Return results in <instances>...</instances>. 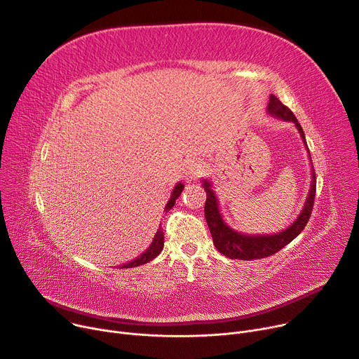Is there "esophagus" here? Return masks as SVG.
Here are the masks:
<instances>
[{
  "mask_svg": "<svg viewBox=\"0 0 359 359\" xmlns=\"http://www.w3.org/2000/svg\"><path fill=\"white\" fill-rule=\"evenodd\" d=\"M184 168H186V179L190 182L198 179L204 173V165L197 159L187 161Z\"/></svg>",
  "mask_w": 359,
  "mask_h": 359,
  "instance_id": "esophagus-1",
  "label": "esophagus"
}]
</instances>
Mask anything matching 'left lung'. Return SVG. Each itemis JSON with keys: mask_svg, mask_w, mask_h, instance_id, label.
<instances>
[{"mask_svg": "<svg viewBox=\"0 0 359 359\" xmlns=\"http://www.w3.org/2000/svg\"><path fill=\"white\" fill-rule=\"evenodd\" d=\"M267 112L271 116H276L284 122H292L305 144V149L309 150L301 125L298 123L294 114L285 105L281 104V100L277 96L270 95ZM309 155H310V151H309ZM310 163L313 165L311 158H310ZM311 177H313V180H311L309 196H306L304 208H302L301 213L298 215V217L295 219V222L291 226H288L285 230H281L280 233L269 234V236H255V234L250 236V234H244V233H240V231H236L234 229H231L223 220V216L219 209V200H217L215 190L212 189V183L209 180H201L203 187H204V190H206L204 216H206V222L210 229L216 248L231 260L236 259V260H247V262L257 260V259H266V257H269V255H273L277 251H280L283 247H285L288 243H291L304 230V227L310 220V216H311L313 208H314L316 187H317L314 168L311 169Z\"/></svg>", "mask_w": 359, "mask_h": 359, "instance_id": "obj_1", "label": "left lung"}]
</instances>
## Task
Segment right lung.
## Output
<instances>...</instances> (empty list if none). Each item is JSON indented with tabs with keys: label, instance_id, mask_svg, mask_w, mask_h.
Masks as SVG:
<instances>
[{
	"label": "right lung",
	"instance_id": "right-lung-1",
	"mask_svg": "<svg viewBox=\"0 0 359 359\" xmlns=\"http://www.w3.org/2000/svg\"><path fill=\"white\" fill-rule=\"evenodd\" d=\"M183 189H184V184H183V183H177V184L175 186V189H173V191H172V196H170V198H169V201H168V204H166V208H165V212H166V213L175 206V203H176L177 197L182 194ZM163 243H165V233H163V229H162V226H161V227L158 229L155 237H153L151 244L147 247V250L143 251L137 259L132 260L130 263L123 264L122 269H132V267H137V266H142V264H146V263L151 262L153 259L158 257V255L161 254V251L163 250Z\"/></svg>",
	"mask_w": 359,
	"mask_h": 359
}]
</instances>
